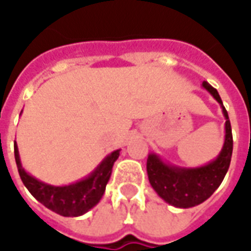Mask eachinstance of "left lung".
<instances>
[{"label": "left lung", "mask_w": 251, "mask_h": 251, "mask_svg": "<svg viewBox=\"0 0 251 251\" xmlns=\"http://www.w3.org/2000/svg\"><path fill=\"white\" fill-rule=\"evenodd\" d=\"M202 85L220 102L226 118L224 149L218 155V158L206 166L197 169H179L169 166L154 154L149 155L146 161L148 177L154 190L168 203L182 209L200 205L218 189L227 173L233 153V134L227 111L225 109L217 89L213 88L206 81Z\"/></svg>", "instance_id": "obj_1"}]
</instances>
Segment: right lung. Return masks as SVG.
I'll return each mask as SVG.
<instances>
[{
	"label": "right lung",
	"instance_id": "add662e5",
	"mask_svg": "<svg viewBox=\"0 0 251 251\" xmlns=\"http://www.w3.org/2000/svg\"><path fill=\"white\" fill-rule=\"evenodd\" d=\"M120 155V150L113 151L103 159L92 176L83 181H79L69 186H51L48 183L40 182L36 178L29 176L21 166L18 149L14 142V157L17 168L22 182L31 193V196L40 201L48 209L64 217H78L90 210L101 200L105 187L111 174L113 165Z\"/></svg>",
	"mask_w": 251,
	"mask_h": 251
}]
</instances>
